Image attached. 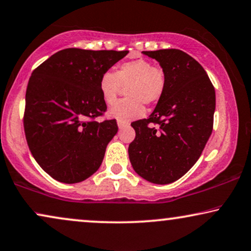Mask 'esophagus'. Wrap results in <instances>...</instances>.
I'll use <instances>...</instances> for the list:
<instances>
[{"mask_svg": "<svg viewBox=\"0 0 251 251\" xmlns=\"http://www.w3.org/2000/svg\"><path fill=\"white\" fill-rule=\"evenodd\" d=\"M118 126H119V129L126 128V126H129V122H125V121H118Z\"/></svg>", "mask_w": 251, "mask_h": 251, "instance_id": "34e87169", "label": "esophagus"}]
</instances>
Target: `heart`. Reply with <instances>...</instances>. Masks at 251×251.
Returning <instances> with one entry per match:
<instances>
[{"label":"heart","mask_w":251,"mask_h":251,"mask_svg":"<svg viewBox=\"0 0 251 251\" xmlns=\"http://www.w3.org/2000/svg\"><path fill=\"white\" fill-rule=\"evenodd\" d=\"M165 71L154 67L148 60L125 62L120 64L115 73L102 74L99 80V90L106 103H113L126 87V99L116 101L108 109L110 118L118 121L130 122L144 115V103L151 105L160 100L166 90Z\"/></svg>","instance_id":"obj_1"}]
</instances>
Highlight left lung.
<instances>
[{"label": "left lung", "mask_w": 251, "mask_h": 251, "mask_svg": "<svg viewBox=\"0 0 251 251\" xmlns=\"http://www.w3.org/2000/svg\"><path fill=\"white\" fill-rule=\"evenodd\" d=\"M143 54L159 62L167 83L151 115L131 123L136 137L129 145V159L139 176L168 184L183 176L200 159L212 133L216 92L206 71L184 51ZM150 123H157L159 129Z\"/></svg>", "instance_id": "obj_1"}]
</instances>
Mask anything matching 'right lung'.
Segmentation results:
<instances>
[{
    "label": "right lung",
    "instance_id": "obj_1",
    "mask_svg": "<svg viewBox=\"0 0 251 251\" xmlns=\"http://www.w3.org/2000/svg\"><path fill=\"white\" fill-rule=\"evenodd\" d=\"M128 53L67 48L32 73L25 96L26 141L35 161L56 181L78 183L101 165L118 125L94 121L107 109L99 80Z\"/></svg>",
    "mask_w": 251,
    "mask_h": 251
}]
</instances>
